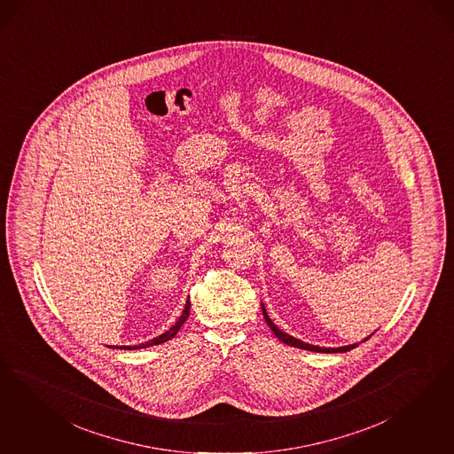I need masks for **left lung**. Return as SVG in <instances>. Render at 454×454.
<instances>
[{
	"label": "left lung",
	"instance_id": "8db88e82",
	"mask_svg": "<svg viewBox=\"0 0 454 454\" xmlns=\"http://www.w3.org/2000/svg\"><path fill=\"white\" fill-rule=\"evenodd\" d=\"M262 314L263 319H265V322L269 324V327L274 331V334L278 337V340H282V342H286V344H289V346H294V348H299V349H308V351L314 352H348L351 351V349H354V348L357 346V344L344 346V348H319V346H310V344H308V342H302V340H299V339H295V337L289 336V334L282 333V331L278 329V325H276L274 322L270 321V317L267 316V312H265V308H263V306ZM371 336H372V334H371ZM369 337H366L364 340H367Z\"/></svg>",
	"mask_w": 454,
	"mask_h": 454
}]
</instances>
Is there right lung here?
<instances>
[{"mask_svg":"<svg viewBox=\"0 0 454 454\" xmlns=\"http://www.w3.org/2000/svg\"><path fill=\"white\" fill-rule=\"evenodd\" d=\"M189 314H191V302L187 301V304H185V309H184V312H182V316L178 317V321L167 331V333H163L161 336L153 337L152 340H148L145 344H140L138 348L137 346H133V348H120V349H140V348H148V346H157V344H161V342H165V340H168V339H172V337L176 336V333H178V329L182 327V324L187 321V317H189Z\"/></svg>","mask_w":454,"mask_h":454,"instance_id":"right-lung-1","label":"right lung"}]
</instances>
